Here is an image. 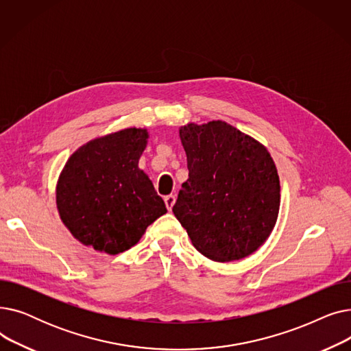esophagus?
<instances>
[{
	"label": "esophagus",
	"instance_id": "esophagus-1",
	"mask_svg": "<svg viewBox=\"0 0 351 351\" xmlns=\"http://www.w3.org/2000/svg\"><path fill=\"white\" fill-rule=\"evenodd\" d=\"M175 202H176V196H175V195L165 196V204H166V208H168L169 212L172 210V208H173V205H175Z\"/></svg>",
	"mask_w": 351,
	"mask_h": 351
}]
</instances>
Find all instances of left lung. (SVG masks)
<instances>
[{"instance_id": "8db88e82", "label": "left lung", "mask_w": 351, "mask_h": 351, "mask_svg": "<svg viewBox=\"0 0 351 351\" xmlns=\"http://www.w3.org/2000/svg\"><path fill=\"white\" fill-rule=\"evenodd\" d=\"M189 178L173 213L208 259L250 256L270 236L280 208V180L266 146L225 121L179 128Z\"/></svg>"}]
</instances>
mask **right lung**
Listing matches in <instances>:
<instances>
[{
  "mask_svg": "<svg viewBox=\"0 0 351 351\" xmlns=\"http://www.w3.org/2000/svg\"><path fill=\"white\" fill-rule=\"evenodd\" d=\"M147 138L146 129L126 128L86 142L66 160L57 183V209L82 245L122 253L166 213L152 180L138 166Z\"/></svg>",
  "mask_w": 351,
  "mask_h": 351,
  "instance_id": "1",
  "label": "right lung"
}]
</instances>
